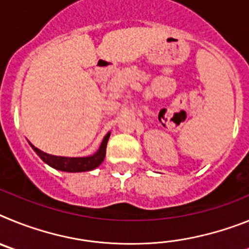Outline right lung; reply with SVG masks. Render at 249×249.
<instances>
[{"label":"right lung","instance_id":"obj_1","mask_svg":"<svg viewBox=\"0 0 249 249\" xmlns=\"http://www.w3.org/2000/svg\"><path fill=\"white\" fill-rule=\"evenodd\" d=\"M109 133L105 136L102 143H101L100 149H98L93 156L89 157H78V158H71V157H58V156L47 155L41 149L36 148L32 146L34 151L37 155L41 157L43 162L48 164V166L53 167V168L59 169V171H65V172H85V171H91L96 167L100 166L105 160L106 156V147H107V142H108Z\"/></svg>","mask_w":249,"mask_h":249}]
</instances>
